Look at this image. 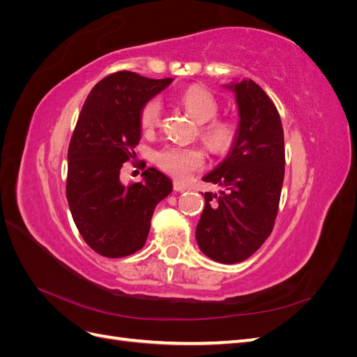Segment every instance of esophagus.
I'll return each mask as SVG.
<instances>
[{
	"label": "esophagus",
	"instance_id": "1",
	"mask_svg": "<svg viewBox=\"0 0 357 357\" xmlns=\"http://www.w3.org/2000/svg\"><path fill=\"white\" fill-rule=\"evenodd\" d=\"M174 190H176V192H185V190H186V186H183L181 183L176 181V183H174Z\"/></svg>",
	"mask_w": 357,
	"mask_h": 357
}]
</instances>
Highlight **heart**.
<instances>
[{
	"mask_svg": "<svg viewBox=\"0 0 357 357\" xmlns=\"http://www.w3.org/2000/svg\"><path fill=\"white\" fill-rule=\"evenodd\" d=\"M181 105L201 126V137L214 152L228 150L236 137V125L231 121H213L218 116L219 104L214 96L198 86L189 88L181 95ZM162 105L159 100H150L142 110V126L150 131L159 125ZM158 165L177 180H186L204 165V155L199 149L167 146L155 156Z\"/></svg>",
	"mask_w": 357,
	"mask_h": 357,
	"instance_id": "b5f03b06",
	"label": "heart"
}]
</instances>
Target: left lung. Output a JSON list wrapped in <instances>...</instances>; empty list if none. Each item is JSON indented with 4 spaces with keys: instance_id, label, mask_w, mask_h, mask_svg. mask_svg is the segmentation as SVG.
Masks as SVG:
<instances>
[{
    "instance_id": "left-lung-1",
    "label": "left lung",
    "mask_w": 357,
    "mask_h": 357,
    "mask_svg": "<svg viewBox=\"0 0 357 357\" xmlns=\"http://www.w3.org/2000/svg\"><path fill=\"white\" fill-rule=\"evenodd\" d=\"M223 88L235 95L238 125L228 155L202 177L222 189L204 193L197 243L213 261L236 264L273 231L284 178V135L275 105L261 86L238 79Z\"/></svg>"
}]
</instances>
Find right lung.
<instances>
[{"instance_id": "obj_1", "label": "right lung", "mask_w": 357, "mask_h": 357, "mask_svg": "<svg viewBox=\"0 0 357 357\" xmlns=\"http://www.w3.org/2000/svg\"><path fill=\"white\" fill-rule=\"evenodd\" d=\"M174 79H147L119 71L93 86L68 147L67 199L75 226L91 248L105 257L132 255L146 244L156 205L172 181L150 167L143 180L125 186L123 162L142 138V110Z\"/></svg>"}]
</instances>
